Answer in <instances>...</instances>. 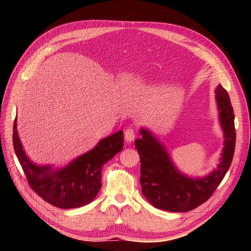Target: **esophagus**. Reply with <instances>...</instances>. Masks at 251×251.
<instances>
[{
    "instance_id": "obj_1",
    "label": "esophagus",
    "mask_w": 251,
    "mask_h": 251,
    "mask_svg": "<svg viewBox=\"0 0 251 251\" xmlns=\"http://www.w3.org/2000/svg\"><path fill=\"white\" fill-rule=\"evenodd\" d=\"M124 137H125V140L127 142H131V141L135 140L136 132H135V130L132 129V128H127L125 130V132H124Z\"/></svg>"
}]
</instances>
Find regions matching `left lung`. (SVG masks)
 Here are the masks:
<instances>
[{"instance_id":"left-lung-1","label":"left lung","mask_w":251,"mask_h":251,"mask_svg":"<svg viewBox=\"0 0 251 251\" xmlns=\"http://www.w3.org/2000/svg\"><path fill=\"white\" fill-rule=\"evenodd\" d=\"M219 122L225 137L218 166L205 177H189L176 167L167 148L153 134L141 127L135 147L140 156L142 194L155 208L186 212L205 202L225 178L235 150L234 112L226 90L219 84L215 89Z\"/></svg>"}]
</instances>
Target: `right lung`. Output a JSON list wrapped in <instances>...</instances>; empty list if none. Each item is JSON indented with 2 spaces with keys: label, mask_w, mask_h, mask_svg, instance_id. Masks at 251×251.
Masks as SVG:
<instances>
[{
  "label": "right lung",
  "mask_w": 251,
  "mask_h": 251,
  "mask_svg": "<svg viewBox=\"0 0 251 251\" xmlns=\"http://www.w3.org/2000/svg\"><path fill=\"white\" fill-rule=\"evenodd\" d=\"M15 153L31 189L50 204L63 209L77 208L93 201L101 188V169L124 147L123 130L101 139L92 150L60 168L32 162L21 145L14 122Z\"/></svg>",
  "instance_id": "right-lung-1"
}]
</instances>
